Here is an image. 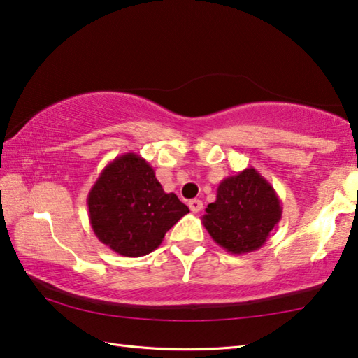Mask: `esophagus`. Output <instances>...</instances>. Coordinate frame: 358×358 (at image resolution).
Here are the masks:
<instances>
[{"label":"esophagus","instance_id":"1","mask_svg":"<svg viewBox=\"0 0 358 358\" xmlns=\"http://www.w3.org/2000/svg\"><path fill=\"white\" fill-rule=\"evenodd\" d=\"M189 208L192 213H200V210L203 209V201L201 200H190Z\"/></svg>","mask_w":358,"mask_h":358}]
</instances>
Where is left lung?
<instances>
[{
  "instance_id": "obj_1",
  "label": "left lung",
  "mask_w": 358,
  "mask_h": 358,
  "mask_svg": "<svg viewBox=\"0 0 358 358\" xmlns=\"http://www.w3.org/2000/svg\"><path fill=\"white\" fill-rule=\"evenodd\" d=\"M280 215L282 208L273 185L255 168H245L222 180L201 220L222 249L239 255L260 249Z\"/></svg>"
}]
</instances>
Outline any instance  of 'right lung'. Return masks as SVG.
Instances as JSON below:
<instances>
[{"label": "right lung", "mask_w": 358, "mask_h": 358, "mask_svg": "<svg viewBox=\"0 0 358 358\" xmlns=\"http://www.w3.org/2000/svg\"><path fill=\"white\" fill-rule=\"evenodd\" d=\"M93 233L124 257H143L189 213L174 193H165L143 157L124 154L103 169L87 196Z\"/></svg>", "instance_id": "1"}]
</instances>
